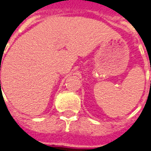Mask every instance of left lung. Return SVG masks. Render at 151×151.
Here are the masks:
<instances>
[{"label": "left lung", "mask_w": 151, "mask_h": 151, "mask_svg": "<svg viewBox=\"0 0 151 151\" xmlns=\"http://www.w3.org/2000/svg\"><path fill=\"white\" fill-rule=\"evenodd\" d=\"M150 70H151V69H150Z\"/></svg>", "instance_id": "left-lung-1"}]
</instances>
